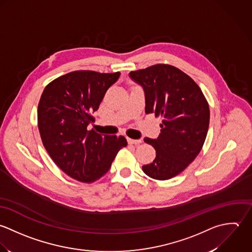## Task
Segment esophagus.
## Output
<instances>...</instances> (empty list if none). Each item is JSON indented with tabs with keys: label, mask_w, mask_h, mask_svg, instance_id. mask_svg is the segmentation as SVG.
Instances as JSON below:
<instances>
[{
	"label": "esophagus",
	"mask_w": 252,
	"mask_h": 252,
	"mask_svg": "<svg viewBox=\"0 0 252 252\" xmlns=\"http://www.w3.org/2000/svg\"><path fill=\"white\" fill-rule=\"evenodd\" d=\"M127 142L128 144H133V145H138L142 142L141 139H131V138H127Z\"/></svg>",
	"instance_id": "34e87169"
}]
</instances>
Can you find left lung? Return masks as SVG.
Masks as SVG:
<instances>
[{"mask_svg": "<svg viewBox=\"0 0 252 252\" xmlns=\"http://www.w3.org/2000/svg\"><path fill=\"white\" fill-rule=\"evenodd\" d=\"M129 78L144 91L145 113L162 119L158 138H144L156 158L142 169L154 179H170L201 152L209 126L208 103L194 80L171 65L132 71Z\"/></svg>", "mask_w": 252, "mask_h": 252, "instance_id": "8db88e82", "label": "left lung"}]
</instances>
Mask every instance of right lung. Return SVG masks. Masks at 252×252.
Wrapping results in <instances>:
<instances>
[{
  "instance_id": "1",
  "label": "right lung",
  "mask_w": 252,
  "mask_h": 252,
  "mask_svg": "<svg viewBox=\"0 0 252 252\" xmlns=\"http://www.w3.org/2000/svg\"><path fill=\"white\" fill-rule=\"evenodd\" d=\"M121 73L75 71L44 90L38 105V126L46 150L70 177L92 183L111 167L117 153L127 145L124 136L89 130L107 90Z\"/></svg>"
}]
</instances>
